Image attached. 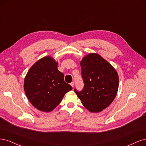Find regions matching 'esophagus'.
<instances>
[{
    "instance_id": "1",
    "label": "esophagus",
    "mask_w": 146,
    "mask_h": 146,
    "mask_svg": "<svg viewBox=\"0 0 146 146\" xmlns=\"http://www.w3.org/2000/svg\"><path fill=\"white\" fill-rule=\"evenodd\" d=\"M70 85H71V86H72V87H74V82H71V83H70Z\"/></svg>"
}]
</instances>
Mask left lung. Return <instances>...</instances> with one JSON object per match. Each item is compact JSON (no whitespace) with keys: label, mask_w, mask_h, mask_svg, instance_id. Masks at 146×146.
Here are the masks:
<instances>
[{"label":"left lung","mask_w":146,"mask_h":146,"mask_svg":"<svg viewBox=\"0 0 146 146\" xmlns=\"http://www.w3.org/2000/svg\"><path fill=\"white\" fill-rule=\"evenodd\" d=\"M83 89L74 92L88 111L98 113L112 103L119 87L116 69L98 54L91 53L80 62Z\"/></svg>","instance_id":"left-lung-1"}]
</instances>
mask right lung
Listing matches in <instances>:
<instances>
[{
    "label": "right lung",
    "instance_id": "right-lung-1",
    "mask_svg": "<svg viewBox=\"0 0 146 146\" xmlns=\"http://www.w3.org/2000/svg\"><path fill=\"white\" fill-rule=\"evenodd\" d=\"M58 63L44 56L35 63L26 75L24 88L27 99L38 110L50 112L62 100L72 87L64 80V74L57 68Z\"/></svg>",
    "mask_w": 146,
    "mask_h": 146
}]
</instances>
